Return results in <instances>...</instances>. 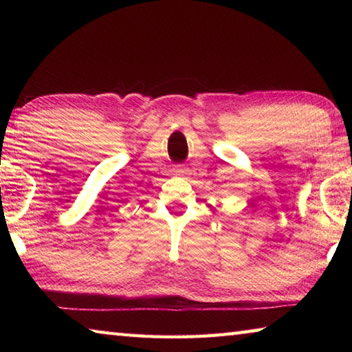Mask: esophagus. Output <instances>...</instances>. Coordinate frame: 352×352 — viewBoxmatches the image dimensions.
I'll list each match as a JSON object with an SVG mask.
<instances>
[{
  "label": "esophagus",
  "mask_w": 352,
  "mask_h": 352,
  "mask_svg": "<svg viewBox=\"0 0 352 352\" xmlns=\"http://www.w3.org/2000/svg\"><path fill=\"white\" fill-rule=\"evenodd\" d=\"M184 174V169L182 168V166H177V168H174V175H183Z\"/></svg>",
  "instance_id": "obj_1"
}]
</instances>
